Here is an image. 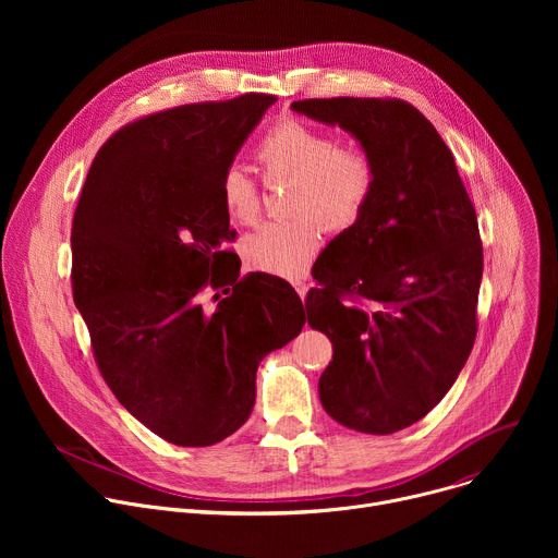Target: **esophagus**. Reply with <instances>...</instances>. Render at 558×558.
I'll return each mask as SVG.
<instances>
[{"mask_svg":"<svg viewBox=\"0 0 558 558\" xmlns=\"http://www.w3.org/2000/svg\"><path fill=\"white\" fill-rule=\"evenodd\" d=\"M293 287H295V291H298V295H300V298H302V302H304V298H306V291H308V287H306V282H302V280H300V282H295V284H293Z\"/></svg>","mask_w":558,"mask_h":558,"instance_id":"obj_1","label":"esophagus"}]
</instances>
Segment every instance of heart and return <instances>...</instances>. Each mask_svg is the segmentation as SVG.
I'll use <instances>...</instances> for the list:
<instances>
[{
    "label": "heart",
    "instance_id": "heart-1",
    "mask_svg": "<svg viewBox=\"0 0 558 558\" xmlns=\"http://www.w3.org/2000/svg\"><path fill=\"white\" fill-rule=\"evenodd\" d=\"M256 161L269 183L293 181L287 220L260 225L243 241L245 263L278 278H302L323 243V227L344 231L366 209L375 187V163L357 143H338L323 128L298 119L271 125L256 145ZM220 203L238 225H252L260 211L256 183L241 170L220 177Z\"/></svg>",
    "mask_w": 558,
    "mask_h": 558
}]
</instances>
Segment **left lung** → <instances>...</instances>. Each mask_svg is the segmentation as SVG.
<instances>
[{
  "label": "left lung",
  "mask_w": 558,
  "mask_h": 558,
  "mask_svg": "<svg viewBox=\"0 0 558 558\" xmlns=\"http://www.w3.org/2000/svg\"><path fill=\"white\" fill-rule=\"evenodd\" d=\"M291 110L340 125L373 156V196L315 260L320 289L306 313L333 344L317 384L325 411L390 435L441 402L472 351L484 274L476 214L452 151L411 104L338 97Z\"/></svg>",
  "instance_id": "obj_1"
}]
</instances>
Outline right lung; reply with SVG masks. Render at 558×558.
I'll use <instances>...</instances> for the list:
<instances>
[{
	"label": "right lung",
	"instance_id": "obj_1",
	"mask_svg": "<svg viewBox=\"0 0 558 558\" xmlns=\"http://www.w3.org/2000/svg\"><path fill=\"white\" fill-rule=\"evenodd\" d=\"M271 104L252 93L128 123L97 151L74 209L72 291L97 366L125 411L177 446L241 428L260 360L306 323L289 282L238 278L225 250L235 231L220 177ZM205 286L232 289L207 312Z\"/></svg>",
	"mask_w": 558,
	"mask_h": 558
}]
</instances>
